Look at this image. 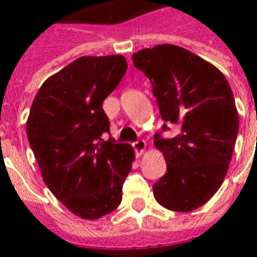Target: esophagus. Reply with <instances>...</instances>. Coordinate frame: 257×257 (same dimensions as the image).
Segmentation results:
<instances>
[{"mask_svg": "<svg viewBox=\"0 0 257 257\" xmlns=\"http://www.w3.org/2000/svg\"><path fill=\"white\" fill-rule=\"evenodd\" d=\"M133 147H134L135 150V154H137V157H139V155H142V153L145 151L146 149V142L142 139V141H137L133 143Z\"/></svg>", "mask_w": 257, "mask_h": 257, "instance_id": "1", "label": "esophagus"}]
</instances>
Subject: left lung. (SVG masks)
Masks as SVG:
<instances>
[{"instance_id": "obj_1", "label": "left lung", "mask_w": 257, "mask_h": 257, "mask_svg": "<svg viewBox=\"0 0 257 257\" xmlns=\"http://www.w3.org/2000/svg\"><path fill=\"white\" fill-rule=\"evenodd\" d=\"M133 63L151 82L164 120L154 143L167 171L154 183V196L167 210H196L220 188L232 158L239 115L231 86L216 67L175 45L143 49ZM170 124L178 134L164 139Z\"/></svg>"}]
</instances>
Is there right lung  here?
Here are the masks:
<instances>
[{
	"label": "right lung",
	"instance_id": "obj_1",
	"mask_svg": "<svg viewBox=\"0 0 257 257\" xmlns=\"http://www.w3.org/2000/svg\"><path fill=\"white\" fill-rule=\"evenodd\" d=\"M127 70L122 55L81 57L44 82L26 133L42 178L66 208L94 220L118 208L134 150L110 134L102 103Z\"/></svg>",
	"mask_w": 257,
	"mask_h": 257
}]
</instances>
